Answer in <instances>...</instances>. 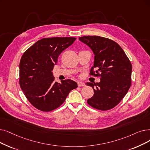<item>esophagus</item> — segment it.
Masks as SVG:
<instances>
[{"mask_svg": "<svg viewBox=\"0 0 150 150\" xmlns=\"http://www.w3.org/2000/svg\"><path fill=\"white\" fill-rule=\"evenodd\" d=\"M78 86H80V87H81V86H85V83L79 81V82H78Z\"/></svg>", "mask_w": 150, "mask_h": 150, "instance_id": "34e87169", "label": "esophagus"}]
</instances>
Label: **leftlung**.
<instances>
[{"mask_svg":"<svg viewBox=\"0 0 150 150\" xmlns=\"http://www.w3.org/2000/svg\"><path fill=\"white\" fill-rule=\"evenodd\" d=\"M79 40L87 45L95 55L90 75L100 76L99 83H86L93 88L94 93L87 102L97 110L112 109L121 102L131 87V61L120 45L109 38L94 35L81 37Z\"/></svg>","mask_w":150,"mask_h":150,"instance_id":"1","label":"left lung"}]
</instances>
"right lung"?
Segmentation results:
<instances>
[{
    "mask_svg": "<svg viewBox=\"0 0 150 150\" xmlns=\"http://www.w3.org/2000/svg\"><path fill=\"white\" fill-rule=\"evenodd\" d=\"M74 37L44 38L25 51L19 62V84L34 107L50 112L61 106L70 91L78 87L69 79L54 81L52 70L62 52L72 44Z\"/></svg>",
    "mask_w": 150,
    "mask_h": 150,
    "instance_id": "1",
    "label": "right lung"
}]
</instances>
